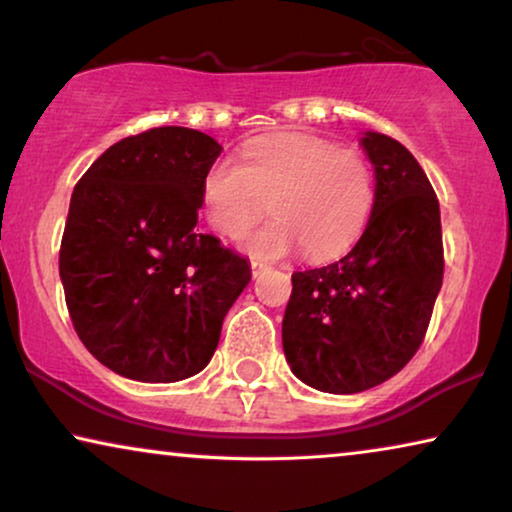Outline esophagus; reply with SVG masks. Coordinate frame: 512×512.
Wrapping results in <instances>:
<instances>
[{
  "label": "esophagus",
  "instance_id": "34e87169",
  "mask_svg": "<svg viewBox=\"0 0 512 512\" xmlns=\"http://www.w3.org/2000/svg\"><path fill=\"white\" fill-rule=\"evenodd\" d=\"M268 270V263L263 261H251V275L254 277H261V272Z\"/></svg>",
  "mask_w": 512,
  "mask_h": 512
}]
</instances>
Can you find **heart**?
<instances>
[{
	"mask_svg": "<svg viewBox=\"0 0 512 512\" xmlns=\"http://www.w3.org/2000/svg\"><path fill=\"white\" fill-rule=\"evenodd\" d=\"M244 249L256 258H282L303 247L310 258H331L352 247L375 202V174L361 151L331 139L282 132L244 144L240 163L216 160L200 181L209 226L237 240L265 214Z\"/></svg>",
	"mask_w": 512,
	"mask_h": 512,
	"instance_id": "obj_1",
	"label": "heart"
}]
</instances>
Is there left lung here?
<instances>
[{"mask_svg": "<svg viewBox=\"0 0 512 512\" xmlns=\"http://www.w3.org/2000/svg\"><path fill=\"white\" fill-rule=\"evenodd\" d=\"M375 167V202L354 249L293 272L282 321L286 361L305 384L359 394L417 354L443 284L436 191L415 156L380 132L361 139Z\"/></svg>", "mask_w": 512, "mask_h": 512, "instance_id": "1", "label": "left lung"}]
</instances>
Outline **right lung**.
<instances>
[{
    "mask_svg": "<svg viewBox=\"0 0 512 512\" xmlns=\"http://www.w3.org/2000/svg\"><path fill=\"white\" fill-rule=\"evenodd\" d=\"M221 144L163 125L109 146L74 186L60 279L74 331L102 366L139 382L200 373L247 258L195 230L200 181Z\"/></svg>",
    "mask_w": 512,
    "mask_h": 512,
    "instance_id": "obj_1",
    "label": "right lung"
}]
</instances>
